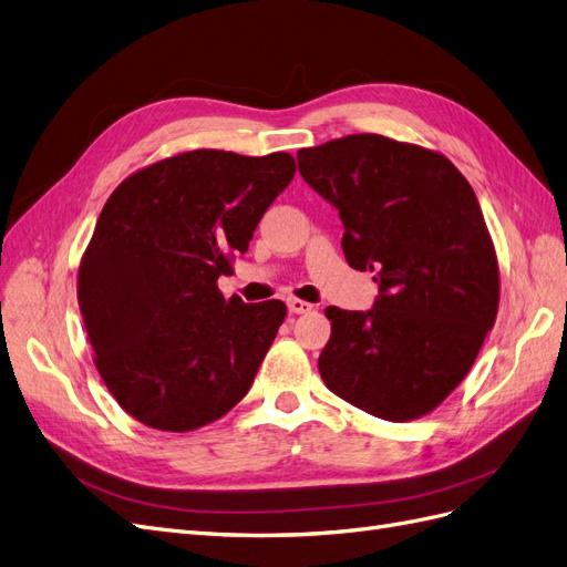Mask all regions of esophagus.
Returning <instances> with one entry per match:
<instances>
[{
    "label": "esophagus",
    "mask_w": 567,
    "mask_h": 567,
    "mask_svg": "<svg viewBox=\"0 0 567 567\" xmlns=\"http://www.w3.org/2000/svg\"><path fill=\"white\" fill-rule=\"evenodd\" d=\"M288 310L293 312V315H307V312H312L315 310V305L312 302H307V300H300V298H288Z\"/></svg>",
    "instance_id": "esophagus-1"
}]
</instances>
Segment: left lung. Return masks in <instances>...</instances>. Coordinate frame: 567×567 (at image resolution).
<instances>
[{
  "mask_svg": "<svg viewBox=\"0 0 567 567\" xmlns=\"http://www.w3.org/2000/svg\"><path fill=\"white\" fill-rule=\"evenodd\" d=\"M302 179L338 210L369 312L326 307L319 373L371 416H425L466 379L499 310V262L475 192L450 158L381 134L300 148Z\"/></svg>",
  "mask_w": 567,
  "mask_h": 567,
  "instance_id": "1",
  "label": "left lung"
}]
</instances>
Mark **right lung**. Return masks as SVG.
I'll use <instances>...</instances> for the list:
<instances>
[{"mask_svg": "<svg viewBox=\"0 0 567 567\" xmlns=\"http://www.w3.org/2000/svg\"><path fill=\"white\" fill-rule=\"evenodd\" d=\"M293 175L290 153L198 148L136 169L106 200L78 302L99 375L132 419L188 433L246 398L286 305L227 300L217 279Z\"/></svg>", "mask_w": 567, "mask_h": 567, "instance_id": "add662e5", "label": "right lung"}]
</instances>
